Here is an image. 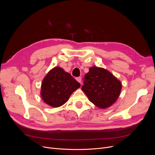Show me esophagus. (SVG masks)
Returning a JSON list of instances; mask_svg holds the SVG:
<instances>
[{"label":"esophagus","instance_id":"34e87169","mask_svg":"<svg viewBox=\"0 0 155 155\" xmlns=\"http://www.w3.org/2000/svg\"><path fill=\"white\" fill-rule=\"evenodd\" d=\"M76 80H77V82H78L80 84H82V78L77 77V78H76Z\"/></svg>","mask_w":155,"mask_h":155}]
</instances>
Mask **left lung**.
Listing matches in <instances>:
<instances>
[{
  "label": "left lung",
  "mask_w": 155,
  "mask_h": 155,
  "mask_svg": "<svg viewBox=\"0 0 155 155\" xmlns=\"http://www.w3.org/2000/svg\"><path fill=\"white\" fill-rule=\"evenodd\" d=\"M122 84L110 72L102 68H90L84 78L82 90L88 99L101 109L110 107L120 95Z\"/></svg>",
  "instance_id": "1"
}]
</instances>
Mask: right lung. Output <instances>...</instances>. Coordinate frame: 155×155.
Returning a JSON list of instances; mask_svg holds the SVG:
<instances>
[{
  "mask_svg": "<svg viewBox=\"0 0 155 155\" xmlns=\"http://www.w3.org/2000/svg\"><path fill=\"white\" fill-rule=\"evenodd\" d=\"M80 84L70 73L59 67L48 72L41 84V97L45 103L58 107L67 101Z\"/></svg>",
  "mask_w": 155,
  "mask_h": 155,
  "instance_id": "add662e5",
  "label": "right lung"
}]
</instances>
